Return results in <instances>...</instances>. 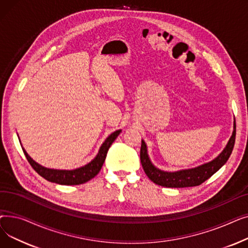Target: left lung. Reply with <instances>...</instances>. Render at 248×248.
I'll return each mask as SVG.
<instances>
[{
    "mask_svg": "<svg viewBox=\"0 0 248 248\" xmlns=\"http://www.w3.org/2000/svg\"><path fill=\"white\" fill-rule=\"evenodd\" d=\"M235 135L236 124L235 121H234L232 136L229 139L224 150L221 152V154L217 158H215L209 163L203 164L196 168L187 169V170H181L177 172H165L160 170L158 168H155L149 158L146 142L141 140L140 163L146 175L149 177L151 181H153L154 183L157 185L168 188H184L199 186L207 179H209L213 174H215L219 169L227 162L232 153L234 144H235Z\"/></svg>",
    "mask_w": 248,
    "mask_h": 248,
    "instance_id": "obj_1",
    "label": "left lung"
}]
</instances>
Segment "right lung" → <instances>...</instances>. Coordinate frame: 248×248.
Returning <instances> with one entry per match:
<instances>
[{
	"label": "right lung",
	"instance_id": "right-lung-1",
	"mask_svg": "<svg viewBox=\"0 0 248 248\" xmlns=\"http://www.w3.org/2000/svg\"><path fill=\"white\" fill-rule=\"evenodd\" d=\"M121 132L122 129H119V131H115L114 133H112L110 136L107 138V140H104L103 144L101 145L96 157L90 163H88L83 167H80L78 169H75V170H70V171L69 170H54V169L45 168L36 163L27 154V152L24 150L23 147L22 149L26 155V158H27L32 168L39 175L43 177L44 179H46L47 181L52 182V183L60 184V185H79L94 178L99 173L104 161H106L108 149L110 148L111 144L117 138V136L121 134Z\"/></svg>",
	"mask_w": 248,
	"mask_h": 248
}]
</instances>
